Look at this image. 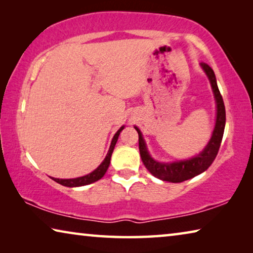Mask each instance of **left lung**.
I'll return each mask as SVG.
<instances>
[{
	"instance_id": "8db88e82",
	"label": "left lung",
	"mask_w": 253,
	"mask_h": 253,
	"mask_svg": "<svg viewBox=\"0 0 253 253\" xmlns=\"http://www.w3.org/2000/svg\"><path fill=\"white\" fill-rule=\"evenodd\" d=\"M201 67L203 68L205 74L209 77L210 83H211L214 92V97H215L216 100L215 127H214L211 139H210L209 144L207 145V147L203 149L202 153L199 154L198 156L191 158V160L170 163V164L156 162L149 156L146 145H145V142L142 137V132H140L138 128L135 127V129L138 132L139 153L145 168H146L154 176L163 179V181L181 183L186 181V179H190L196 176V175L203 173L204 170H207L210 168V165L212 164L213 161L215 160L217 152H219L225 127V107L223 98H222L219 88H217L215 75H214L212 68L204 62L201 63Z\"/></svg>"
}]
</instances>
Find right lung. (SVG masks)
<instances>
[{"label": "right lung", "instance_id": "1", "mask_svg": "<svg viewBox=\"0 0 253 253\" xmlns=\"http://www.w3.org/2000/svg\"><path fill=\"white\" fill-rule=\"evenodd\" d=\"M124 129V126L119 128V130L115 134L113 140H111V144H110V147H109V151L108 154H107V156L105 157L104 162L101 163V164L98 166V168L91 172L90 174L88 175H84V176H81V177H77V178H69V179H60V178H53V181H55L59 184H61L63 186H68V187H76V186H84V185H88V184H91L93 182L98 181V179H100L102 176H104L105 173L107 172V169L109 168V164H110V157H111V154H113V151L115 148V145L117 143V139H118V136L121 134V131Z\"/></svg>", "mask_w": 253, "mask_h": 253}]
</instances>
